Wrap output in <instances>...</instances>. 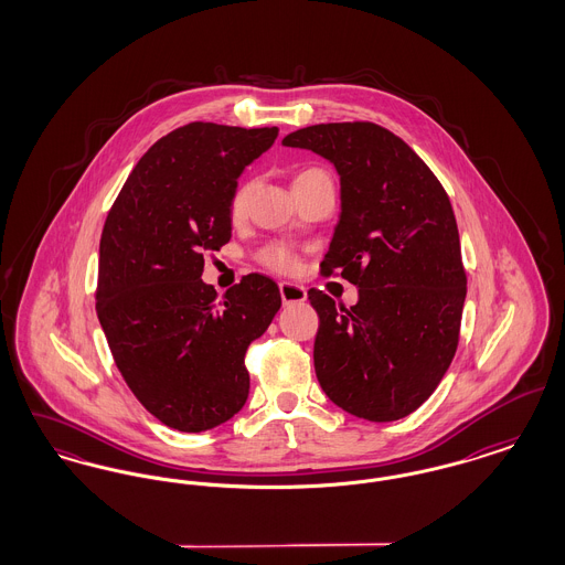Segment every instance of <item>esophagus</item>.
Instances as JSON below:
<instances>
[{
	"instance_id": "1",
	"label": "esophagus",
	"mask_w": 565,
	"mask_h": 565,
	"mask_svg": "<svg viewBox=\"0 0 565 565\" xmlns=\"http://www.w3.org/2000/svg\"><path fill=\"white\" fill-rule=\"evenodd\" d=\"M279 295H281L284 305H298V302L307 300V290L298 284H292V281H281L279 284Z\"/></svg>"
}]
</instances>
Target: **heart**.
Wrapping results in <instances>:
<instances>
[{
    "label": "heart",
    "instance_id": "1",
    "mask_svg": "<svg viewBox=\"0 0 565 565\" xmlns=\"http://www.w3.org/2000/svg\"><path fill=\"white\" fill-rule=\"evenodd\" d=\"M311 171V169H309ZM307 173V171H302ZM245 203H247V184H239L233 196H231V203H228V212L233 217H242L245 212ZM258 263L263 267H267L270 270H277V273H290L296 267L295 252L288 247V245H281V243H270L265 245L260 252H258Z\"/></svg>",
    "mask_w": 565,
    "mask_h": 565
}]
</instances>
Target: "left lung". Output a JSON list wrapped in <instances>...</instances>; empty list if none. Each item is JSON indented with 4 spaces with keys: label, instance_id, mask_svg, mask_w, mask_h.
Segmentation results:
<instances>
[{
    "label": "left lung",
    "instance_id": "1",
    "mask_svg": "<svg viewBox=\"0 0 565 565\" xmlns=\"http://www.w3.org/2000/svg\"><path fill=\"white\" fill-rule=\"evenodd\" d=\"M281 143L320 154L341 178L320 267L351 281L358 302L309 290L318 381L355 417L403 419L430 398L459 341L466 270L451 201L430 167L375 122L313 125Z\"/></svg>",
    "mask_w": 565,
    "mask_h": 565
}]
</instances>
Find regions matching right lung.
<instances>
[{
  "mask_svg": "<svg viewBox=\"0 0 565 565\" xmlns=\"http://www.w3.org/2000/svg\"><path fill=\"white\" fill-rule=\"evenodd\" d=\"M277 134L184 125L139 159L106 217L97 318L135 398L173 430H212L242 411L245 351L281 307L265 275L224 296L201 279L203 254L231 242L237 178Z\"/></svg>",
  "mask_w": 565,
  "mask_h": 565,
  "instance_id": "right-lung-1",
  "label": "right lung"
}]
</instances>
